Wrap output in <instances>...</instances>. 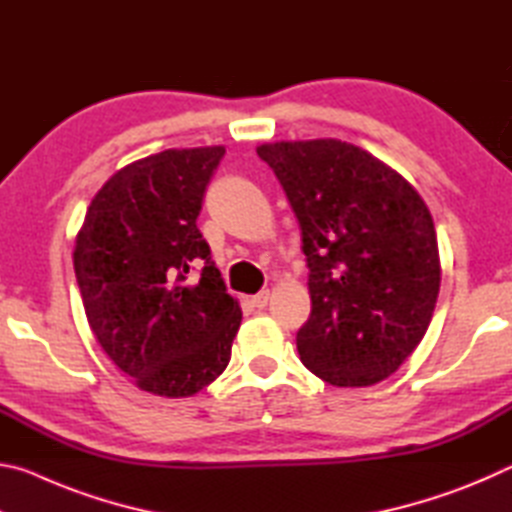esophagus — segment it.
Instances as JSON below:
<instances>
[{
    "mask_svg": "<svg viewBox=\"0 0 512 512\" xmlns=\"http://www.w3.org/2000/svg\"><path fill=\"white\" fill-rule=\"evenodd\" d=\"M268 298H271V293H268V291H259L257 296L250 298V305L257 307V309H264V307L268 305Z\"/></svg>",
    "mask_w": 512,
    "mask_h": 512,
    "instance_id": "34e87169",
    "label": "esophagus"
}]
</instances>
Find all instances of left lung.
<instances>
[{"mask_svg": "<svg viewBox=\"0 0 512 512\" xmlns=\"http://www.w3.org/2000/svg\"><path fill=\"white\" fill-rule=\"evenodd\" d=\"M257 155L302 232L311 314L300 361L332 386L386 379L418 348L440 291L429 207L400 173L341 140L275 142Z\"/></svg>", "mask_w": 512, "mask_h": 512, "instance_id": "1", "label": "left lung"}]
</instances>
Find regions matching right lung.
Returning <instances> with one entry per match:
<instances>
[{
  "label": "right lung",
  "mask_w": 512,
  "mask_h": 512,
  "mask_svg": "<svg viewBox=\"0 0 512 512\" xmlns=\"http://www.w3.org/2000/svg\"><path fill=\"white\" fill-rule=\"evenodd\" d=\"M223 155V146L169 149L128 164L92 198L76 235L88 323L146 393L194 395L230 361L241 309L196 225Z\"/></svg>",
  "instance_id": "right-lung-1"
}]
</instances>
